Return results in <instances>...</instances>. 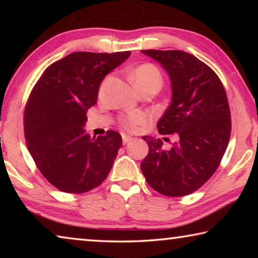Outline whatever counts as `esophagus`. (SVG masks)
<instances>
[{
    "mask_svg": "<svg viewBox=\"0 0 258 258\" xmlns=\"http://www.w3.org/2000/svg\"><path fill=\"white\" fill-rule=\"evenodd\" d=\"M132 140H133V138L130 137V135H126V134L123 135V143H124V145H127V143H130L131 141H132Z\"/></svg>",
    "mask_w": 258,
    "mask_h": 258,
    "instance_id": "esophagus-1",
    "label": "esophagus"
}]
</instances>
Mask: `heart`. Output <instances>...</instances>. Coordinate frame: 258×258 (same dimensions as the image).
<instances>
[{
    "instance_id": "heart-1",
    "label": "heart",
    "mask_w": 258,
    "mask_h": 258,
    "mask_svg": "<svg viewBox=\"0 0 258 258\" xmlns=\"http://www.w3.org/2000/svg\"><path fill=\"white\" fill-rule=\"evenodd\" d=\"M131 80H132L134 86L147 84V83H154L159 89L161 86V83H163L159 71L154 64L150 63L142 64V66L134 69L132 74H131ZM145 116L141 115V113L133 112L124 117L123 120H121V124L126 128H134L135 126L145 123Z\"/></svg>"
}]
</instances>
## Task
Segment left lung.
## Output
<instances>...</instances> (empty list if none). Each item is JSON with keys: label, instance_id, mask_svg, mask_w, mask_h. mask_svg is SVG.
Returning <instances> with one entry per match:
<instances>
[{"label": "left lung", "instance_id": "left-lung-1", "mask_svg": "<svg viewBox=\"0 0 258 258\" xmlns=\"http://www.w3.org/2000/svg\"><path fill=\"white\" fill-rule=\"evenodd\" d=\"M160 63L171 80L172 99L157 127L176 133L169 150L154 137H142L149 152L141 171L152 189L168 197L198 190L220 165L229 145L231 115L220 78L195 55L178 50H143Z\"/></svg>", "mask_w": 258, "mask_h": 258}]
</instances>
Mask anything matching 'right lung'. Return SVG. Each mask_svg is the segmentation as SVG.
I'll return each instance as SVG.
<instances>
[{"mask_svg":"<svg viewBox=\"0 0 258 258\" xmlns=\"http://www.w3.org/2000/svg\"><path fill=\"white\" fill-rule=\"evenodd\" d=\"M130 54L74 52L47 67L34 86L25 108L26 143L43 176L60 191L87 192L110 172L121 137L108 131L91 138L86 111L97 103L103 78Z\"/></svg>","mask_w":258,"mask_h":258,"instance_id":"1","label":"right lung"}]
</instances>
